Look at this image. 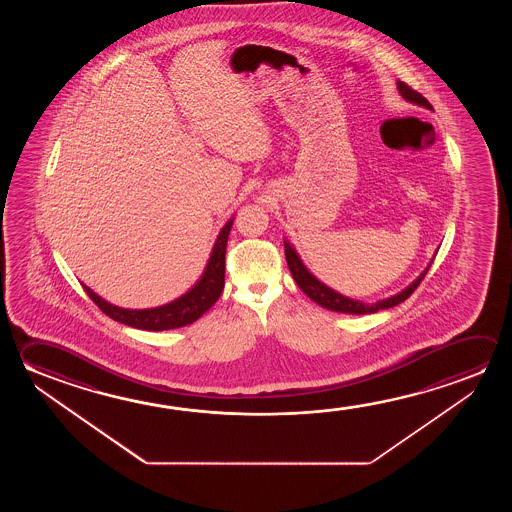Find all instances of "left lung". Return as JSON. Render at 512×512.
I'll list each match as a JSON object with an SVG mask.
<instances>
[{"mask_svg":"<svg viewBox=\"0 0 512 512\" xmlns=\"http://www.w3.org/2000/svg\"><path fill=\"white\" fill-rule=\"evenodd\" d=\"M398 85V93L402 96L403 100L419 105L423 109L432 110V105L428 103L421 94L412 91L411 87L403 82H396ZM285 248V260H287V266L289 271L293 275L294 282L298 284V287L302 289L303 293L309 296L312 302L318 303L323 309L334 310V312H343V314H375L378 310L391 309L398 303L405 302L412 291L418 287L419 282L423 280V277L427 275L428 268L432 266V260L428 262L427 268L421 271L416 280H412L411 284L407 285L405 289H402L400 293L393 294L389 298L384 300H377V302L368 303L362 302V300H353L348 298L344 294L337 293L336 289L328 287L327 284H323L316 275L310 273V269L303 264V260L300 259L298 252L294 250L293 244L289 243L287 239H284Z\"/></svg>","mask_w":512,"mask_h":512,"instance_id":"obj_1","label":"left lung"}]
</instances>
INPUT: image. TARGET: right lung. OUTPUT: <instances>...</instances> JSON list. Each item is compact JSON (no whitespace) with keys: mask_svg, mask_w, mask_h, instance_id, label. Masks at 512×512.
Segmentation results:
<instances>
[{"mask_svg":"<svg viewBox=\"0 0 512 512\" xmlns=\"http://www.w3.org/2000/svg\"><path fill=\"white\" fill-rule=\"evenodd\" d=\"M234 225V216L228 219L223 228L219 230L216 243L212 246L209 260L205 264L202 277L196 280V284L187 289L182 296L175 298L173 302L164 303L151 309H123L114 303L103 300L100 294L94 293L91 287L84 285L85 293L100 307L109 318L119 321L128 327L141 328V330H171V328L191 325L196 319L218 302L219 294L225 285V253H227L228 234Z\"/></svg>","mask_w":512,"mask_h":512,"instance_id":"obj_1","label":"right lung"}]
</instances>
